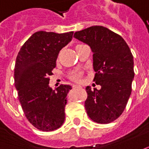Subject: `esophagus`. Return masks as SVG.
<instances>
[{
  "label": "esophagus",
  "instance_id": "1",
  "mask_svg": "<svg viewBox=\"0 0 149 149\" xmlns=\"http://www.w3.org/2000/svg\"><path fill=\"white\" fill-rule=\"evenodd\" d=\"M72 87H73V88H80L81 86H77V85H73V86H72Z\"/></svg>",
  "mask_w": 149,
  "mask_h": 149
}]
</instances>
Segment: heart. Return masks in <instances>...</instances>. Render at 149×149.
I'll use <instances>...</instances> for the list:
<instances>
[{
    "instance_id": "heart-1",
    "label": "heart",
    "mask_w": 149,
    "mask_h": 149,
    "mask_svg": "<svg viewBox=\"0 0 149 149\" xmlns=\"http://www.w3.org/2000/svg\"><path fill=\"white\" fill-rule=\"evenodd\" d=\"M71 78L72 79L75 81H79L81 79V72H75L72 74L71 75Z\"/></svg>"
}]
</instances>
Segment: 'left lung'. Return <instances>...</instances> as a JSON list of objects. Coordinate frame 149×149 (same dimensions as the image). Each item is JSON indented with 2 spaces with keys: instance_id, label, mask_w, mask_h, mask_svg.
<instances>
[{
  "instance_id": "left-lung-1",
  "label": "left lung",
  "mask_w": 149,
  "mask_h": 149,
  "mask_svg": "<svg viewBox=\"0 0 149 149\" xmlns=\"http://www.w3.org/2000/svg\"><path fill=\"white\" fill-rule=\"evenodd\" d=\"M74 37L90 45L93 52L94 81L100 90L87 86L85 108L92 121L108 124L123 113L131 94L134 77L130 48L120 35L103 26L76 32Z\"/></svg>"
}]
</instances>
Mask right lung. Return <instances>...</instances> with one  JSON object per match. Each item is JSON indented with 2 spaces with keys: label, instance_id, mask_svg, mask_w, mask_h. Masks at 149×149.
I'll return each instance as SVG.
<instances>
[{
  "label": "right lung",
  "instance_id": "add662e5",
  "mask_svg": "<svg viewBox=\"0 0 149 149\" xmlns=\"http://www.w3.org/2000/svg\"><path fill=\"white\" fill-rule=\"evenodd\" d=\"M73 32H35L24 43L16 58L15 84L25 117L42 131L59 128L65 119L67 95L72 87L49 86L58 54L72 38Z\"/></svg>",
  "mask_w": 149,
  "mask_h": 149
}]
</instances>
